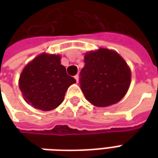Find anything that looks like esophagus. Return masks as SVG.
Returning a JSON list of instances; mask_svg holds the SVG:
<instances>
[{
  "label": "esophagus",
  "instance_id": "esophagus-1",
  "mask_svg": "<svg viewBox=\"0 0 158 158\" xmlns=\"http://www.w3.org/2000/svg\"><path fill=\"white\" fill-rule=\"evenodd\" d=\"M79 74H76V75L74 76V79H76V81H77V82H79Z\"/></svg>",
  "mask_w": 158,
  "mask_h": 158
}]
</instances>
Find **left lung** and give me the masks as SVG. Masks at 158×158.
<instances>
[{
    "mask_svg": "<svg viewBox=\"0 0 158 158\" xmlns=\"http://www.w3.org/2000/svg\"><path fill=\"white\" fill-rule=\"evenodd\" d=\"M131 72L118 53L105 48L87 52L79 84L87 101L96 106L118 102L129 89Z\"/></svg>",
    "mask_w": 158,
    "mask_h": 158,
    "instance_id": "left-lung-1",
    "label": "left lung"
}]
</instances>
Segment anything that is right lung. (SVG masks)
<instances>
[{"label":"right lung","instance_id":"right-lung-1","mask_svg":"<svg viewBox=\"0 0 158 158\" xmlns=\"http://www.w3.org/2000/svg\"><path fill=\"white\" fill-rule=\"evenodd\" d=\"M59 55L42 53L25 66L19 88L25 102L36 109L51 111L63 102L69 86L76 83L68 75Z\"/></svg>","mask_w":158,"mask_h":158}]
</instances>
